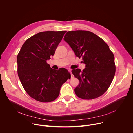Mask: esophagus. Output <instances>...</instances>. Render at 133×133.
<instances>
[{
  "mask_svg": "<svg viewBox=\"0 0 133 133\" xmlns=\"http://www.w3.org/2000/svg\"><path fill=\"white\" fill-rule=\"evenodd\" d=\"M68 71L70 72V74H71V78H74V75H73V74H72V72H71V69H69Z\"/></svg>",
  "mask_w": 133,
  "mask_h": 133,
  "instance_id": "34e87169",
  "label": "esophagus"
}]
</instances>
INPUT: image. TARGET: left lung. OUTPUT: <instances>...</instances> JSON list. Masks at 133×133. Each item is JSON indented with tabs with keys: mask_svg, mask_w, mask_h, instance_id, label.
Here are the masks:
<instances>
[{
	"mask_svg": "<svg viewBox=\"0 0 133 133\" xmlns=\"http://www.w3.org/2000/svg\"><path fill=\"white\" fill-rule=\"evenodd\" d=\"M64 39L75 55L82 57L86 68L72 70L79 84L74 89L76 95L84 99H92L104 94L114 77L116 67L114 56L107 44L90 31H68Z\"/></svg>",
	"mask_w": 133,
	"mask_h": 133,
	"instance_id": "obj_1",
	"label": "left lung"
}]
</instances>
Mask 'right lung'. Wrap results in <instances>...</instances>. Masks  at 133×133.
<instances>
[{
    "mask_svg": "<svg viewBox=\"0 0 133 133\" xmlns=\"http://www.w3.org/2000/svg\"><path fill=\"white\" fill-rule=\"evenodd\" d=\"M66 31H43L30 37L17 56L18 74L25 91L34 99L50 102L59 96L62 85L70 78L65 68L53 69L50 59Z\"/></svg>",
    "mask_w": 133,
    "mask_h": 133,
    "instance_id": "right-lung-1",
    "label": "right lung"
}]
</instances>
